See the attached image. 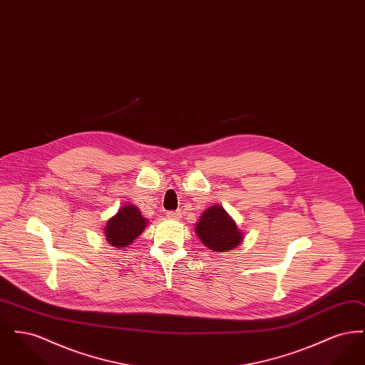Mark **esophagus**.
<instances>
[{
  "mask_svg": "<svg viewBox=\"0 0 365 365\" xmlns=\"http://www.w3.org/2000/svg\"><path fill=\"white\" fill-rule=\"evenodd\" d=\"M167 216L173 220H179L182 217V212L180 210H170V212H167Z\"/></svg>",
  "mask_w": 365,
  "mask_h": 365,
  "instance_id": "obj_1",
  "label": "esophagus"
}]
</instances>
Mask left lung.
Listing matches in <instances>:
<instances>
[{"label": "left lung", "mask_w": 365, "mask_h": 365, "mask_svg": "<svg viewBox=\"0 0 365 365\" xmlns=\"http://www.w3.org/2000/svg\"><path fill=\"white\" fill-rule=\"evenodd\" d=\"M195 232L202 243L215 252L231 250L242 241V234L235 222L219 205L210 207L202 213Z\"/></svg>", "instance_id": "8db88e82"}]
</instances>
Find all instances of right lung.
<instances>
[{"mask_svg": "<svg viewBox=\"0 0 365 365\" xmlns=\"http://www.w3.org/2000/svg\"><path fill=\"white\" fill-rule=\"evenodd\" d=\"M146 227V219L133 205H125L108 220L105 227V237L115 247H127Z\"/></svg>", "mask_w": 365, "mask_h": 365, "instance_id": "obj_1", "label": "right lung"}]
</instances>
